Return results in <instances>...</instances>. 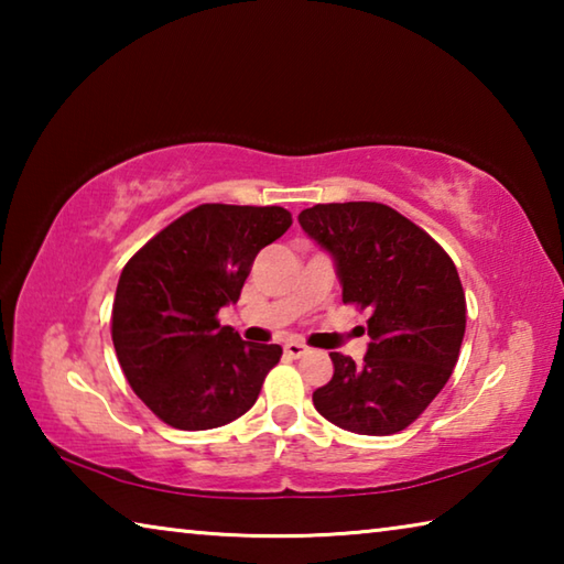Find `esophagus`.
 <instances>
[{
    "instance_id": "obj_1",
    "label": "esophagus",
    "mask_w": 564,
    "mask_h": 564,
    "mask_svg": "<svg viewBox=\"0 0 564 564\" xmlns=\"http://www.w3.org/2000/svg\"><path fill=\"white\" fill-rule=\"evenodd\" d=\"M305 350H308V348H305L303 343H299V340H289V343H285V346H283V352H285V356H289V358H301V356H305Z\"/></svg>"
}]
</instances>
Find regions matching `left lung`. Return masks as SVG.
<instances>
[{
	"label": "left lung",
	"mask_w": 564,
	"mask_h": 564,
	"mask_svg": "<svg viewBox=\"0 0 564 564\" xmlns=\"http://www.w3.org/2000/svg\"><path fill=\"white\" fill-rule=\"evenodd\" d=\"M299 224L330 253L343 303L370 308L368 352H330L333 378L313 405L358 435L403 431L445 388L465 336L460 275L441 246L395 208L318 204Z\"/></svg>",
	"instance_id": "obj_1"
}]
</instances>
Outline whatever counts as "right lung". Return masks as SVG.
Masks as SVG:
<instances>
[{
    "label": "right lung",
    "instance_id": "obj_1",
    "mask_svg": "<svg viewBox=\"0 0 564 564\" xmlns=\"http://www.w3.org/2000/svg\"><path fill=\"white\" fill-rule=\"evenodd\" d=\"M291 224L281 206L204 204L123 265L113 350L133 393L166 425L212 431L256 403L283 350L241 340L216 313L238 301L256 256Z\"/></svg>",
    "mask_w": 564,
    "mask_h": 564
}]
</instances>
